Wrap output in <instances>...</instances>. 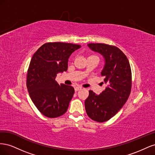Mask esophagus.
I'll return each mask as SVG.
<instances>
[{
  "label": "esophagus",
  "instance_id": "34e87169",
  "mask_svg": "<svg viewBox=\"0 0 155 155\" xmlns=\"http://www.w3.org/2000/svg\"><path fill=\"white\" fill-rule=\"evenodd\" d=\"M82 88V87H75V91H79V90H81V89Z\"/></svg>",
  "mask_w": 155,
  "mask_h": 155
}]
</instances>
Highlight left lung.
<instances>
[{"label":"left lung","mask_w":155,"mask_h":155,"mask_svg":"<svg viewBox=\"0 0 155 155\" xmlns=\"http://www.w3.org/2000/svg\"><path fill=\"white\" fill-rule=\"evenodd\" d=\"M87 45L104 58L101 75L107 87L99 95L89 91L85 101V110L92 120L104 122L116 115L128 99L132 79L130 67L127 58L116 46L102 43Z\"/></svg>","instance_id":"left-lung-1"}]
</instances>
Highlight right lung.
Instances as JSON below:
<instances>
[{
  "instance_id": "obj_1",
  "label": "right lung",
  "mask_w": 155,
  "mask_h": 155,
  "mask_svg": "<svg viewBox=\"0 0 155 155\" xmlns=\"http://www.w3.org/2000/svg\"><path fill=\"white\" fill-rule=\"evenodd\" d=\"M81 47L72 43H48L32 56L26 86L31 100L44 116L54 118L67 112L74 88L63 83L59 85L55 78L58 74L67 71L70 55Z\"/></svg>"
}]
</instances>
